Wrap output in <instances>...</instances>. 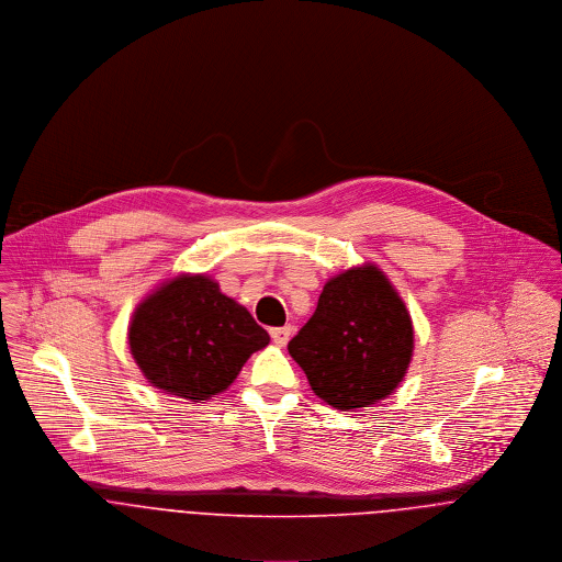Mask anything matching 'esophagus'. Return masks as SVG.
Segmentation results:
<instances>
[{
    "label": "esophagus",
    "instance_id": "obj_1",
    "mask_svg": "<svg viewBox=\"0 0 562 562\" xmlns=\"http://www.w3.org/2000/svg\"><path fill=\"white\" fill-rule=\"evenodd\" d=\"M292 333H294V326H290V324H285V326H277V328H270V337H272V341H274L277 346H285V344L290 341Z\"/></svg>",
    "mask_w": 562,
    "mask_h": 562
}]
</instances>
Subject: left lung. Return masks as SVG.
I'll use <instances>...</instances> for the list:
<instances>
[{
	"instance_id": "8db88e82",
	"label": "left lung",
	"mask_w": 562,
	"mask_h": 562,
	"mask_svg": "<svg viewBox=\"0 0 562 562\" xmlns=\"http://www.w3.org/2000/svg\"><path fill=\"white\" fill-rule=\"evenodd\" d=\"M288 350L318 398L352 411L396 392L413 357V322L385 272L363 263L324 283Z\"/></svg>"
}]
</instances>
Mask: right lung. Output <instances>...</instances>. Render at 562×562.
I'll list each match as a JSON object with an SVG mask.
<instances>
[{"label":"right lung","instance_id":"add662e5","mask_svg":"<svg viewBox=\"0 0 562 562\" xmlns=\"http://www.w3.org/2000/svg\"><path fill=\"white\" fill-rule=\"evenodd\" d=\"M127 341L154 387L196 404L225 392L270 335L207 274H177L136 307Z\"/></svg>","mask_w":562,"mask_h":562}]
</instances>
